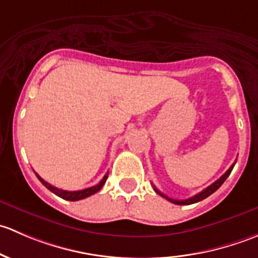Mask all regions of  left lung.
Segmentation results:
<instances>
[{"label":"left lung","mask_w":258,"mask_h":258,"mask_svg":"<svg viewBox=\"0 0 258 258\" xmlns=\"http://www.w3.org/2000/svg\"><path fill=\"white\" fill-rule=\"evenodd\" d=\"M235 163H236V162H235ZM235 163H233V165L231 166V167L228 168V170L226 171V172L223 173V175L221 176V177L218 178L217 181L213 182V183L211 184V186L207 187V188H205L204 191H201V192H200V194L195 195V196L189 197V199H187V200H173V199H170V197H167V196H166V195H163L162 192H161V191H158V189L156 188V187H153V188H155V191L157 192V194L160 195V196L165 197L166 200H168V201L172 202V204H175V205H181V206H184V205H192V204H196V202L202 201V200H205V199H206V197H209L210 195H212L213 192L217 191V189L220 188L221 184H222L223 182L226 181V178H227L228 176H230V173H231V171H232V168H233V166H235Z\"/></svg>","instance_id":"left-lung-1"}]
</instances>
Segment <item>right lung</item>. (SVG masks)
<instances>
[{
    "label": "right lung",
    "mask_w": 258,
    "mask_h": 258,
    "mask_svg": "<svg viewBox=\"0 0 258 258\" xmlns=\"http://www.w3.org/2000/svg\"><path fill=\"white\" fill-rule=\"evenodd\" d=\"M36 176H37V178L42 182L43 186L47 187L49 191L53 192L56 196L61 197V199H63V200H67V201H79V200L86 199V197H88V196H92L93 194H96V192L100 191V189L103 187V184H105L106 179H107V177H108V173H106L105 177L100 181V183H97L96 186L88 187V188L81 189V191H64V189H59V188H57V187L49 184L48 182H46L43 178H41L37 173H36Z\"/></svg>",
    "instance_id": "add662e5"
}]
</instances>
